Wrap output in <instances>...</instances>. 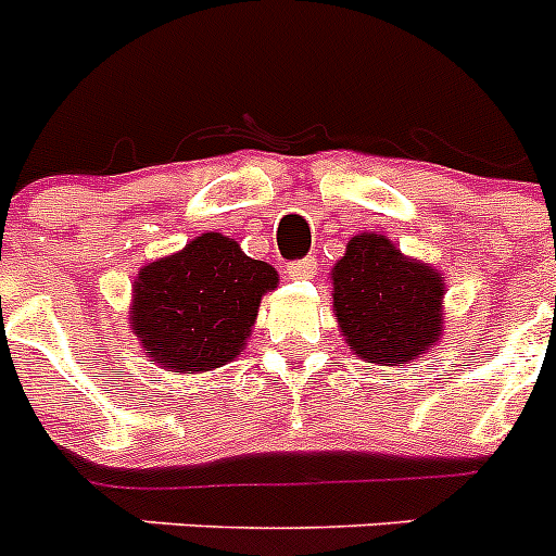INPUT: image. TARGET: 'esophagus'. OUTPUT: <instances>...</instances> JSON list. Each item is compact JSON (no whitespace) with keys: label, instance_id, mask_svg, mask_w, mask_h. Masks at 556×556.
<instances>
[{"label":"esophagus","instance_id":"obj_1","mask_svg":"<svg viewBox=\"0 0 556 556\" xmlns=\"http://www.w3.org/2000/svg\"><path fill=\"white\" fill-rule=\"evenodd\" d=\"M289 275H292L294 281H308L317 275V262H314L312 255L308 258H301V262L289 264Z\"/></svg>","mask_w":556,"mask_h":556}]
</instances>
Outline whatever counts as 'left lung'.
Instances as JSON below:
<instances>
[{
    "label": "left lung",
    "mask_w": 556,
    "mask_h": 556,
    "mask_svg": "<svg viewBox=\"0 0 556 556\" xmlns=\"http://www.w3.org/2000/svg\"><path fill=\"white\" fill-rule=\"evenodd\" d=\"M333 314L358 358L404 365L443 333L445 283L381 233H358L333 264Z\"/></svg>",
    "instance_id": "obj_1"
}]
</instances>
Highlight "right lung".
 Returning a JSON list of instances; mask_svg holds the SVG:
<instances>
[{"label": "right lung", "mask_w": 556, "mask_h": 556, "mask_svg": "<svg viewBox=\"0 0 556 556\" xmlns=\"http://www.w3.org/2000/svg\"><path fill=\"white\" fill-rule=\"evenodd\" d=\"M275 287L273 264L244 255L228 236L203 233L132 281V333L172 372L223 367L244 351L258 303Z\"/></svg>", "instance_id": "obj_1"}]
</instances>
